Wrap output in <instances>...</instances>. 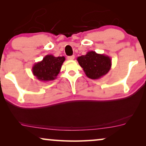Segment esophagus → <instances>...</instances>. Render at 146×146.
<instances>
[{"label": "esophagus", "instance_id": "obj_1", "mask_svg": "<svg viewBox=\"0 0 146 146\" xmlns=\"http://www.w3.org/2000/svg\"><path fill=\"white\" fill-rule=\"evenodd\" d=\"M75 56H68V60H72L74 59Z\"/></svg>", "mask_w": 146, "mask_h": 146}]
</instances>
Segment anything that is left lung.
I'll list each match as a JSON object with an SVG mask.
<instances>
[{
  "label": "left lung",
  "mask_w": 146,
  "mask_h": 146,
  "mask_svg": "<svg viewBox=\"0 0 146 146\" xmlns=\"http://www.w3.org/2000/svg\"><path fill=\"white\" fill-rule=\"evenodd\" d=\"M79 64L88 78L97 80L110 71L111 60L108 56L98 54L95 51L88 52L86 55L77 58Z\"/></svg>",
  "instance_id": "obj_1"
}]
</instances>
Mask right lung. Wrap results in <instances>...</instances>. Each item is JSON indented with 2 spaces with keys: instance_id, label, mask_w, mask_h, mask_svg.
<instances>
[{
  "instance_id": "1",
  "label": "right lung",
  "mask_w": 146,
  "mask_h": 146,
  "mask_svg": "<svg viewBox=\"0 0 146 146\" xmlns=\"http://www.w3.org/2000/svg\"><path fill=\"white\" fill-rule=\"evenodd\" d=\"M64 60V56L55 57L52 54H48L43 58L42 60L34 64L32 72L39 80H54L60 72L62 65Z\"/></svg>"
}]
</instances>
